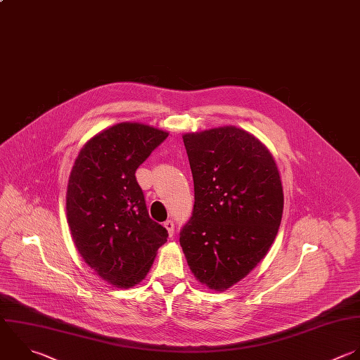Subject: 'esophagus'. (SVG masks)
Segmentation results:
<instances>
[{
    "mask_svg": "<svg viewBox=\"0 0 360 360\" xmlns=\"http://www.w3.org/2000/svg\"><path fill=\"white\" fill-rule=\"evenodd\" d=\"M165 228L167 229V232H169V235L172 236L173 233H174V222L172 221V219H167V221H165Z\"/></svg>",
    "mask_w": 360,
    "mask_h": 360,
    "instance_id": "obj_1",
    "label": "esophagus"
}]
</instances>
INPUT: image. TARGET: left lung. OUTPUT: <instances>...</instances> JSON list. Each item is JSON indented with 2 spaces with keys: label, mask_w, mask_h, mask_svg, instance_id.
Instances as JSON below:
<instances>
[{
  "label": "left lung",
  "mask_w": 360,
  "mask_h": 360,
  "mask_svg": "<svg viewBox=\"0 0 360 360\" xmlns=\"http://www.w3.org/2000/svg\"><path fill=\"white\" fill-rule=\"evenodd\" d=\"M194 208L180 232L187 263L202 284L222 291L243 278L271 246L283 215L276 162L235 127L183 136Z\"/></svg>",
  "instance_id": "1"
}]
</instances>
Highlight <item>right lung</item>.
<instances>
[{
  "label": "right lung",
  "mask_w": 360,
  "mask_h": 360,
  "mask_svg": "<svg viewBox=\"0 0 360 360\" xmlns=\"http://www.w3.org/2000/svg\"><path fill=\"white\" fill-rule=\"evenodd\" d=\"M167 136L143 124H117L84 145L70 173L66 210L75 245L98 276L118 287L145 278L169 236L149 217L135 176Z\"/></svg>",
  "instance_id": "right-lung-1"
}]
</instances>
